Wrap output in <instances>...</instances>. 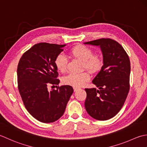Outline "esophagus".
<instances>
[{
  "instance_id": "34e87169",
  "label": "esophagus",
  "mask_w": 147,
  "mask_h": 147,
  "mask_svg": "<svg viewBox=\"0 0 147 147\" xmlns=\"http://www.w3.org/2000/svg\"><path fill=\"white\" fill-rule=\"evenodd\" d=\"M78 89H79V88H76V87H74V91H77Z\"/></svg>"
}]
</instances>
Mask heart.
<instances>
[{
	"mask_svg": "<svg viewBox=\"0 0 147 147\" xmlns=\"http://www.w3.org/2000/svg\"><path fill=\"white\" fill-rule=\"evenodd\" d=\"M70 55L74 58L83 61L82 67L88 70L91 73H96L100 71L103 65V58L99 54L93 55L92 50L89 47L78 45L74 47L70 51ZM68 61L66 56L59 54L56 57L55 65L57 70L64 73L67 69ZM90 79V75L88 71H84L80 73H71L63 79L65 84L76 88L81 87Z\"/></svg>",
	"mask_w": 147,
	"mask_h": 147,
	"instance_id": "heart-1",
	"label": "heart"
}]
</instances>
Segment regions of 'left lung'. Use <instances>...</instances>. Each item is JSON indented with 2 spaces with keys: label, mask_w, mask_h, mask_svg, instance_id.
I'll return each instance as SVG.
<instances>
[{
  "label": "left lung",
  "mask_w": 147,
  "mask_h": 147,
  "mask_svg": "<svg viewBox=\"0 0 147 147\" xmlns=\"http://www.w3.org/2000/svg\"><path fill=\"white\" fill-rule=\"evenodd\" d=\"M100 47L103 65L92 80L97 88L85 89V108L88 114L99 121L113 117L124 105L129 91L130 60L117 42L108 38L87 42Z\"/></svg>",
  "instance_id": "obj_1"
}]
</instances>
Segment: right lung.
I'll list each match as a JSON object with an SVG mask.
<instances>
[{
	"label": "right lung",
	"mask_w": 147,
	"mask_h": 147,
	"mask_svg": "<svg viewBox=\"0 0 147 147\" xmlns=\"http://www.w3.org/2000/svg\"><path fill=\"white\" fill-rule=\"evenodd\" d=\"M64 46L46 42L35 44L23 54L18 65V88L24 105L35 119L44 123L55 122L63 115L74 92L68 85L47 90L50 84L59 83L55 59Z\"/></svg>",
	"instance_id": "add662e5"
}]
</instances>
